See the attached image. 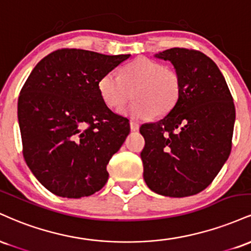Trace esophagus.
Returning a JSON list of instances; mask_svg holds the SVG:
<instances>
[{"label": "esophagus", "mask_w": 251, "mask_h": 251, "mask_svg": "<svg viewBox=\"0 0 251 251\" xmlns=\"http://www.w3.org/2000/svg\"><path fill=\"white\" fill-rule=\"evenodd\" d=\"M129 127H131V131H138V129H139V124L129 122Z\"/></svg>", "instance_id": "obj_1"}]
</instances>
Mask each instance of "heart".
Returning <instances> with one entry per match:
<instances>
[{"label": "heart", "instance_id": "b5f03b06", "mask_svg": "<svg viewBox=\"0 0 251 251\" xmlns=\"http://www.w3.org/2000/svg\"><path fill=\"white\" fill-rule=\"evenodd\" d=\"M98 91L109 108L117 109L125 103L133 91L135 101L122 109L124 116L149 119L153 114L164 116L175 107L180 96L179 77L174 71L148 57H138L117 74H103Z\"/></svg>", "mask_w": 251, "mask_h": 251}]
</instances>
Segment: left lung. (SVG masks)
<instances>
[{
  "instance_id": "1",
  "label": "left lung",
  "mask_w": 251,
  "mask_h": 251,
  "mask_svg": "<svg viewBox=\"0 0 251 251\" xmlns=\"http://www.w3.org/2000/svg\"><path fill=\"white\" fill-rule=\"evenodd\" d=\"M154 56L172 63L180 96L168 116L140 126L144 179L155 194L188 197L208 188L229 158L234 100L223 74L205 54L171 48Z\"/></svg>"
}]
</instances>
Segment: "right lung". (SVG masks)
<instances>
[{
	"instance_id": "1",
	"label": "right lung",
	"mask_w": 251,
	"mask_h": 251,
	"mask_svg": "<svg viewBox=\"0 0 251 251\" xmlns=\"http://www.w3.org/2000/svg\"><path fill=\"white\" fill-rule=\"evenodd\" d=\"M129 56L59 50L28 76L17 103L24 157L54 195L86 197L107 181V164L125 142L129 124L103 102L98 82Z\"/></svg>"
}]
</instances>
